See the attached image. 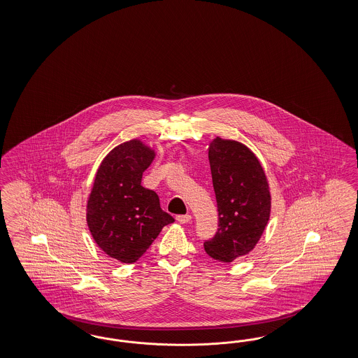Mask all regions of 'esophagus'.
Listing matches in <instances>:
<instances>
[{"label":"esophagus","instance_id":"34e87169","mask_svg":"<svg viewBox=\"0 0 358 358\" xmlns=\"http://www.w3.org/2000/svg\"><path fill=\"white\" fill-rule=\"evenodd\" d=\"M176 219H177V222H178V223H181V224H186V223H189V222L192 220V215H178Z\"/></svg>","mask_w":358,"mask_h":358}]
</instances>
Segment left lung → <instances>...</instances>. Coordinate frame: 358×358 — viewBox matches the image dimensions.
<instances>
[{
	"label": "left lung",
	"mask_w": 358,
	"mask_h": 358,
	"mask_svg": "<svg viewBox=\"0 0 358 358\" xmlns=\"http://www.w3.org/2000/svg\"><path fill=\"white\" fill-rule=\"evenodd\" d=\"M219 228L205 241L207 255L232 262L255 250L271 211V195L257 156L238 141L217 136L208 144Z\"/></svg>",
	"instance_id": "8db88e82"
}]
</instances>
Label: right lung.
Returning a JSON list of instances; mask_svg holds the SVG:
<instances>
[{"instance_id": "right-lung-1", "label": "right lung", "mask_w": 358, "mask_h": 358, "mask_svg": "<svg viewBox=\"0 0 358 358\" xmlns=\"http://www.w3.org/2000/svg\"><path fill=\"white\" fill-rule=\"evenodd\" d=\"M155 157L153 148L132 139L113 148L98 166L87 198V227L98 247L114 260H139L164 226L174 222L162 210L157 194L141 185Z\"/></svg>"}]
</instances>
